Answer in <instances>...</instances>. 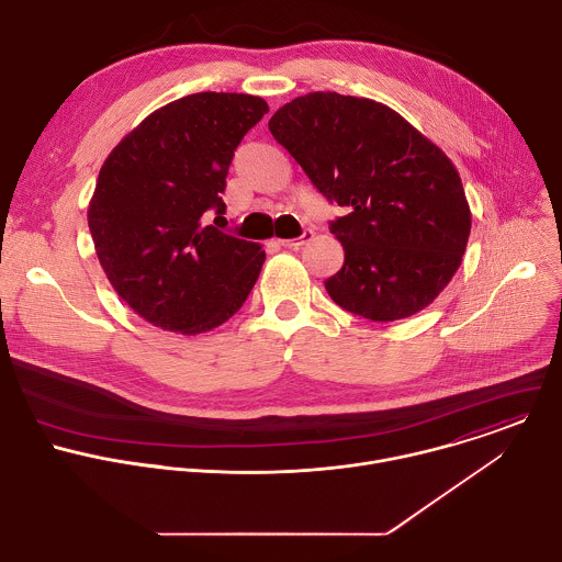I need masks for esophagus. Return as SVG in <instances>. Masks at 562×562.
Wrapping results in <instances>:
<instances>
[{
  "label": "esophagus",
  "instance_id": "34e87169",
  "mask_svg": "<svg viewBox=\"0 0 562 562\" xmlns=\"http://www.w3.org/2000/svg\"><path fill=\"white\" fill-rule=\"evenodd\" d=\"M313 239V231H304L300 237H295V239H278V245L280 247H286V249H300V247H304L306 243H311Z\"/></svg>",
  "mask_w": 562,
  "mask_h": 562
}]
</instances>
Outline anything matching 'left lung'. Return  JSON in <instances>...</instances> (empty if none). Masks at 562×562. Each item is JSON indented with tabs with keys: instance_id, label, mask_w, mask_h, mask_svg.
<instances>
[{
	"instance_id": "8db88e82",
	"label": "left lung",
	"mask_w": 562,
	"mask_h": 562,
	"mask_svg": "<svg viewBox=\"0 0 562 562\" xmlns=\"http://www.w3.org/2000/svg\"><path fill=\"white\" fill-rule=\"evenodd\" d=\"M313 187L349 213L331 222L345 249L325 286L373 323L429 306L458 271L471 211L451 159L403 115L369 98L317 91L269 120Z\"/></svg>"
}]
</instances>
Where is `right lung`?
I'll list each match as a JSON object with an SVG mask.
<instances>
[{
  "label": "right lung",
  "mask_w": 562,
  "mask_h": 562,
  "mask_svg": "<svg viewBox=\"0 0 562 562\" xmlns=\"http://www.w3.org/2000/svg\"><path fill=\"white\" fill-rule=\"evenodd\" d=\"M269 106L247 93H193L144 117L109 153L89 202L98 260L153 327L198 336L245 304L265 251L206 224L239 139Z\"/></svg>",
  "instance_id": "right-lung-1"
}]
</instances>
